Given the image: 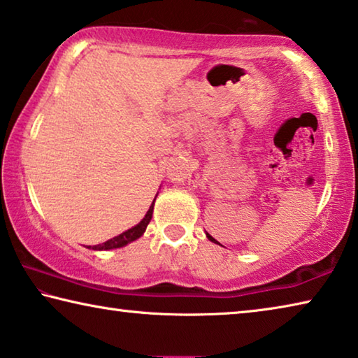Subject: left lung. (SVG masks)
Returning <instances> with one entry per match:
<instances>
[{"label": "left lung", "instance_id": "1", "mask_svg": "<svg viewBox=\"0 0 358 358\" xmlns=\"http://www.w3.org/2000/svg\"><path fill=\"white\" fill-rule=\"evenodd\" d=\"M207 237H208V238H210V240H211V241H215V243H216V240H215V238H213V237H211V235H208V234H207Z\"/></svg>", "mask_w": 358, "mask_h": 358}]
</instances>
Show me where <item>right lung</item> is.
Listing matches in <instances>:
<instances>
[{"instance_id":"1","label":"right lung","mask_w":358,"mask_h":358,"mask_svg":"<svg viewBox=\"0 0 358 358\" xmlns=\"http://www.w3.org/2000/svg\"><path fill=\"white\" fill-rule=\"evenodd\" d=\"M153 207H155V202L151 203V207H150V210L147 211V215H145L143 220H142L141 222H138L137 226H134V227L129 229V230H126V232L118 235V237H115V238H112V240L106 241V243L93 246V250H99V251H101V250H113V248H121V246L131 243V241L137 240L138 237H142L143 232H145V229H147L148 222H150V220H151V216H153Z\"/></svg>"}]
</instances>
